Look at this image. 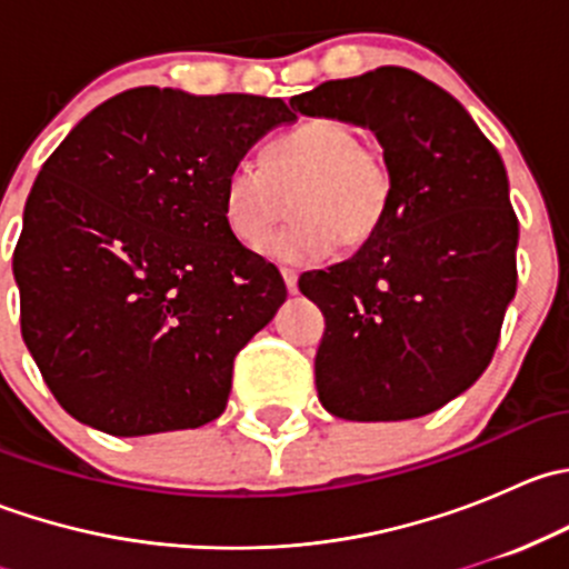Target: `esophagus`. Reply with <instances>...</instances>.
I'll return each instance as SVG.
<instances>
[{
	"label": "esophagus",
	"instance_id": "obj_1",
	"mask_svg": "<svg viewBox=\"0 0 569 569\" xmlns=\"http://www.w3.org/2000/svg\"><path fill=\"white\" fill-rule=\"evenodd\" d=\"M280 274H283L289 295H297V272H295V269H280Z\"/></svg>",
	"mask_w": 569,
	"mask_h": 569
}]
</instances>
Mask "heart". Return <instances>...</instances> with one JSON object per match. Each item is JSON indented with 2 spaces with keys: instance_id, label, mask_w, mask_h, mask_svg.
Here are the masks:
<instances>
[{
  "instance_id": "1",
  "label": "heart",
  "mask_w": 569,
  "mask_h": 569,
  "mask_svg": "<svg viewBox=\"0 0 569 569\" xmlns=\"http://www.w3.org/2000/svg\"><path fill=\"white\" fill-rule=\"evenodd\" d=\"M292 192L296 220L270 240L282 213V198ZM393 192V170L382 148L360 142L352 126L332 118H311L263 148V168L239 159L222 181V217L244 248L261 250L274 261H325L341 239L358 244L377 231Z\"/></svg>"
}]
</instances>
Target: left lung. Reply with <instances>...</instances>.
Here are the masks:
<instances>
[{"instance_id": "left-lung-1", "label": "left lung", "mask_w": 569, "mask_h": 569, "mask_svg": "<svg viewBox=\"0 0 569 569\" xmlns=\"http://www.w3.org/2000/svg\"><path fill=\"white\" fill-rule=\"evenodd\" d=\"M289 104L371 129L393 170L363 248L300 278L327 325L319 401L347 421L435 412L485 375L518 289L501 157L455 96L407 68L332 79Z\"/></svg>"}]
</instances>
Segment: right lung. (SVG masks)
<instances>
[{"instance_id":"1","label":"right lung","mask_w":569,"mask_h":569,"mask_svg":"<svg viewBox=\"0 0 569 569\" xmlns=\"http://www.w3.org/2000/svg\"><path fill=\"white\" fill-rule=\"evenodd\" d=\"M297 114L263 96L134 88L46 159L13 252L21 336L77 421L118 438L194 429L286 300L222 217L228 168Z\"/></svg>"}]
</instances>
